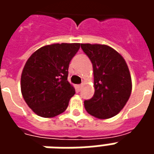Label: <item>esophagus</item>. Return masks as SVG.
Instances as JSON below:
<instances>
[{"mask_svg":"<svg viewBox=\"0 0 154 154\" xmlns=\"http://www.w3.org/2000/svg\"><path fill=\"white\" fill-rule=\"evenodd\" d=\"M82 87V84H81V85H78V86H77V90L81 91Z\"/></svg>","mask_w":154,"mask_h":154,"instance_id":"1","label":"esophagus"}]
</instances>
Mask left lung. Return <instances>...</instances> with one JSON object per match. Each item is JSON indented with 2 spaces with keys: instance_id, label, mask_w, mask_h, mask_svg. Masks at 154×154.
I'll return each mask as SVG.
<instances>
[{
  "instance_id": "8db88e82",
  "label": "left lung",
  "mask_w": 154,
  "mask_h": 154,
  "mask_svg": "<svg viewBox=\"0 0 154 154\" xmlns=\"http://www.w3.org/2000/svg\"><path fill=\"white\" fill-rule=\"evenodd\" d=\"M92 63L95 93L84 101L85 109L98 119L116 116L129 100L132 82L124 57L105 44H81Z\"/></svg>"
}]
</instances>
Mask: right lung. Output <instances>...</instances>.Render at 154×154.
<instances>
[{
    "instance_id": "1",
    "label": "right lung",
    "mask_w": 154,
    "mask_h": 154,
    "mask_svg": "<svg viewBox=\"0 0 154 154\" xmlns=\"http://www.w3.org/2000/svg\"><path fill=\"white\" fill-rule=\"evenodd\" d=\"M80 44H54L29 57L21 74L22 96L36 115L51 118L66 110L75 89L67 81L68 67Z\"/></svg>"
}]
</instances>
